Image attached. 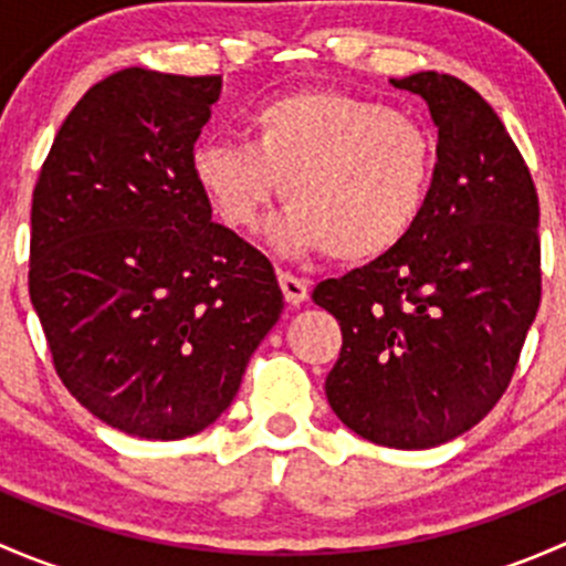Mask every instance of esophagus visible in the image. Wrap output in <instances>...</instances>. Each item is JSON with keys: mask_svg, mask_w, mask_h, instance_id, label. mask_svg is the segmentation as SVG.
Segmentation results:
<instances>
[{"mask_svg": "<svg viewBox=\"0 0 566 566\" xmlns=\"http://www.w3.org/2000/svg\"><path fill=\"white\" fill-rule=\"evenodd\" d=\"M279 287H282L284 301H287L290 306H301L310 298V287H306L304 279L293 276V273L287 271H279Z\"/></svg>", "mask_w": 566, "mask_h": 566, "instance_id": "34e87169", "label": "esophagus"}]
</instances>
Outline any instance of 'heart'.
<instances>
[{"label": "heart", "instance_id": "obj_1", "mask_svg": "<svg viewBox=\"0 0 566 566\" xmlns=\"http://www.w3.org/2000/svg\"><path fill=\"white\" fill-rule=\"evenodd\" d=\"M191 177L230 230H251L282 180L287 210L271 224L282 254L331 251L375 262L419 224L432 145L416 119L339 90H298L247 114V142L208 139Z\"/></svg>", "mask_w": 566, "mask_h": 566}]
</instances>
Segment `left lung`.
Masks as SVG:
<instances>
[{
  "mask_svg": "<svg viewBox=\"0 0 566 566\" xmlns=\"http://www.w3.org/2000/svg\"><path fill=\"white\" fill-rule=\"evenodd\" d=\"M438 128L430 193L402 247L325 279L342 325L325 397L389 449H432L484 419L510 386L539 310V199L493 106L447 73L391 78Z\"/></svg>",
  "mask_w": 566,
  "mask_h": 566,
  "instance_id": "obj_1",
  "label": "left lung"
}]
</instances>
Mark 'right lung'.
<instances>
[{"label":"right lung","instance_id":"add662e5","mask_svg":"<svg viewBox=\"0 0 566 566\" xmlns=\"http://www.w3.org/2000/svg\"><path fill=\"white\" fill-rule=\"evenodd\" d=\"M221 76L125 67L84 93L32 193L30 298L65 389L108 427L213 424L284 310L254 247L210 221L191 150Z\"/></svg>","mask_w":566,"mask_h":566}]
</instances>
